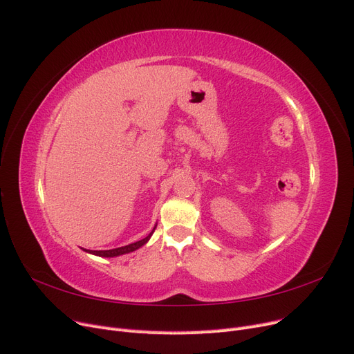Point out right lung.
I'll return each instance as SVG.
<instances>
[{"mask_svg":"<svg viewBox=\"0 0 354 354\" xmlns=\"http://www.w3.org/2000/svg\"><path fill=\"white\" fill-rule=\"evenodd\" d=\"M155 230H156V225H155V228L151 230V233L149 236H146L145 239L136 241V243H131V244H127V245H122V248H117V249H111V250H86V249H84V250L91 253V254L100 256V257H115V256H121V254H126V253H131L137 249H140L142 245H145L149 241V239L151 237V234H153V232H155Z\"/></svg>","mask_w":354,"mask_h":354,"instance_id":"add662e5","label":"right lung"}]
</instances>
